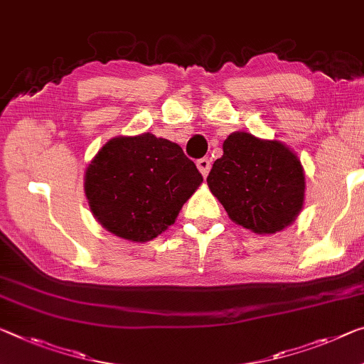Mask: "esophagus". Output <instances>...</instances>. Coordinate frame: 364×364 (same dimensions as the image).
<instances>
[{
    "instance_id": "obj_1",
    "label": "esophagus",
    "mask_w": 364,
    "mask_h": 364,
    "mask_svg": "<svg viewBox=\"0 0 364 364\" xmlns=\"http://www.w3.org/2000/svg\"><path fill=\"white\" fill-rule=\"evenodd\" d=\"M197 167H198V171L201 172V176L206 177V176H208V172H210L211 161L208 158H201V159L197 161Z\"/></svg>"
}]
</instances>
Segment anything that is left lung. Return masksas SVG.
<instances>
[{"instance_id": "obj_1", "label": "left lung", "mask_w": 364, "mask_h": 364, "mask_svg": "<svg viewBox=\"0 0 364 364\" xmlns=\"http://www.w3.org/2000/svg\"><path fill=\"white\" fill-rule=\"evenodd\" d=\"M206 182L229 218L257 234L282 231L303 210V166L298 156L277 139L231 133Z\"/></svg>"}]
</instances>
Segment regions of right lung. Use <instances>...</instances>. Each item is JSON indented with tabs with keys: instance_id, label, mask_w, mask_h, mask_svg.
<instances>
[{
	"instance_id": "right-lung-1",
	"label": "right lung",
	"mask_w": 364,
	"mask_h": 364,
	"mask_svg": "<svg viewBox=\"0 0 364 364\" xmlns=\"http://www.w3.org/2000/svg\"><path fill=\"white\" fill-rule=\"evenodd\" d=\"M203 177L178 144L151 133L117 136L94 156L85 174L92 215L132 242H146L174 225Z\"/></svg>"
}]
</instances>
